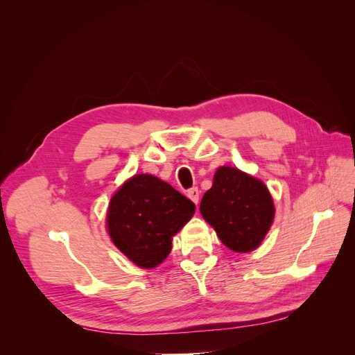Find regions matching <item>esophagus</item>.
<instances>
[{
	"mask_svg": "<svg viewBox=\"0 0 355 355\" xmlns=\"http://www.w3.org/2000/svg\"><path fill=\"white\" fill-rule=\"evenodd\" d=\"M188 197L192 200V202H198V200H200V191H198V188H191L189 191H188Z\"/></svg>",
	"mask_w": 355,
	"mask_h": 355,
	"instance_id": "1",
	"label": "esophagus"
}]
</instances>
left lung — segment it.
I'll list each match as a JSON object with an SVG mask.
<instances>
[{"mask_svg": "<svg viewBox=\"0 0 355 355\" xmlns=\"http://www.w3.org/2000/svg\"><path fill=\"white\" fill-rule=\"evenodd\" d=\"M200 210L220 241L239 253L256 249L274 219L268 188L261 180L232 167L216 171L213 187L202 196Z\"/></svg>", "mask_w": 355, "mask_h": 355, "instance_id": "left-lung-1", "label": "left lung"}]
</instances>
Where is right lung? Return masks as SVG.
Returning a JSON list of instances; mask_svg holds the SVG:
<instances>
[{
	"label": "right lung",
	"mask_w": 355,
	"mask_h": 355,
	"mask_svg": "<svg viewBox=\"0 0 355 355\" xmlns=\"http://www.w3.org/2000/svg\"><path fill=\"white\" fill-rule=\"evenodd\" d=\"M196 204L167 182L136 175L118 189L108 209L114 244L141 268H154L171 250V237L192 218Z\"/></svg>",
	"instance_id": "obj_1"
}]
</instances>
